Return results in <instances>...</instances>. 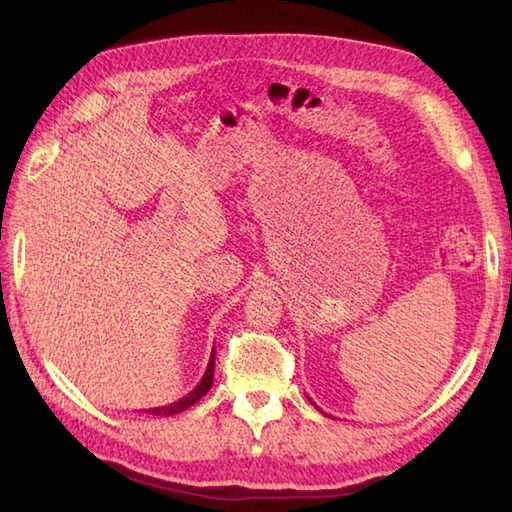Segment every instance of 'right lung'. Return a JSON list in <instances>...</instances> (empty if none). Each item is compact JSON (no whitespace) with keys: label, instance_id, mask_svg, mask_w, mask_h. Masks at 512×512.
<instances>
[{"label":"right lung","instance_id":"obj_1","mask_svg":"<svg viewBox=\"0 0 512 512\" xmlns=\"http://www.w3.org/2000/svg\"><path fill=\"white\" fill-rule=\"evenodd\" d=\"M213 372H215V350L211 352L209 365H206V372H204L202 380H200L198 385H195V389H193V391H189V394L184 396V398H180V400H176V402H171V405L147 409V413H151V416H176V413H180V411H184V409L193 407L195 402H198V400L206 394V391L211 389V385H213Z\"/></svg>","mask_w":512,"mask_h":512}]
</instances>
